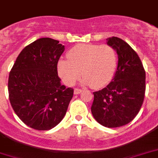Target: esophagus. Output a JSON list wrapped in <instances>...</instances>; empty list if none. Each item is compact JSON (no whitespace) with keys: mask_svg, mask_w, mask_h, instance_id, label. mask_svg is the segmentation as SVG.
I'll use <instances>...</instances> for the list:
<instances>
[{"mask_svg":"<svg viewBox=\"0 0 158 158\" xmlns=\"http://www.w3.org/2000/svg\"><path fill=\"white\" fill-rule=\"evenodd\" d=\"M81 92H82L81 89H74V94H80V93H81Z\"/></svg>","mask_w":158,"mask_h":158,"instance_id":"34e87169","label":"esophagus"}]
</instances>
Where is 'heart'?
<instances>
[{
	"label": "heart",
	"instance_id": "1",
	"mask_svg": "<svg viewBox=\"0 0 158 158\" xmlns=\"http://www.w3.org/2000/svg\"><path fill=\"white\" fill-rule=\"evenodd\" d=\"M67 56L68 60H60L58 62V74L68 86L76 83L81 71L84 84L100 89L110 81L117 66L115 51L109 45L75 46Z\"/></svg>",
	"mask_w": 158,
	"mask_h": 158
}]
</instances>
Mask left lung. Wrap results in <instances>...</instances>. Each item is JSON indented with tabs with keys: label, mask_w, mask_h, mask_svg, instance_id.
Masks as SVG:
<instances>
[{
	"label": "left lung",
	"mask_w": 158,
	"mask_h": 158,
	"mask_svg": "<svg viewBox=\"0 0 158 158\" xmlns=\"http://www.w3.org/2000/svg\"><path fill=\"white\" fill-rule=\"evenodd\" d=\"M116 51L118 65L112 81L94 93L92 114L107 128L120 127L132 121L142 106L145 94V70L135 51L116 37L106 39Z\"/></svg>",
	"instance_id": "obj_1"
}]
</instances>
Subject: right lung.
Here are the masks:
<instances>
[{
    "instance_id": "obj_1",
    "label": "right lung",
    "mask_w": 158,
    "mask_h": 158,
    "mask_svg": "<svg viewBox=\"0 0 158 158\" xmlns=\"http://www.w3.org/2000/svg\"><path fill=\"white\" fill-rule=\"evenodd\" d=\"M64 46L43 38L23 48L8 80L9 98L18 117L38 130L56 126L66 113L74 89L60 84L57 63Z\"/></svg>"
}]
</instances>
